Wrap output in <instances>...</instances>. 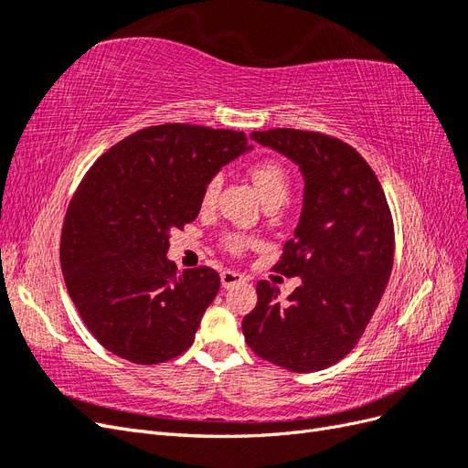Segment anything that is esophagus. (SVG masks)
I'll return each instance as SVG.
<instances>
[{
  "label": "esophagus",
  "mask_w": 468,
  "mask_h": 468,
  "mask_svg": "<svg viewBox=\"0 0 468 468\" xmlns=\"http://www.w3.org/2000/svg\"><path fill=\"white\" fill-rule=\"evenodd\" d=\"M220 281H222V287H234L238 285V282H244V275L238 273V271H232V269H224V271L220 273Z\"/></svg>",
  "instance_id": "esophagus-1"
}]
</instances>
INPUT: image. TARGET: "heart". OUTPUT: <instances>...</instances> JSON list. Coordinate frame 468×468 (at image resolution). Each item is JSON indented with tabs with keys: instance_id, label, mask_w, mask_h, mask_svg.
I'll return each instance as SVG.
<instances>
[{
	"instance_id": "b5f03b06",
	"label": "heart",
	"mask_w": 468,
	"mask_h": 468,
	"mask_svg": "<svg viewBox=\"0 0 468 468\" xmlns=\"http://www.w3.org/2000/svg\"><path fill=\"white\" fill-rule=\"evenodd\" d=\"M250 177L253 181V186L258 187L261 199L267 207H271V205L279 207L289 199L291 187H292V177H291V172L287 169V165L282 162H279L275 158L258 160L250 167ZM220 189H222V176H212L203 189L201 207L203 208L215 207ZM248 244H250V239L242 234H236V232H229L222 238V246L230 253H242Z\"/></svg>"
}]
</instances>
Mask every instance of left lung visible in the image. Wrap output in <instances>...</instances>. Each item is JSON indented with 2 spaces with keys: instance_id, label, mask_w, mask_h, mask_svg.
<instances>
[{
  "instance_id": "left-lung-1",
  "label": "left lung",
  "mask_w": 468,
  "mask_h": 468,
  "mask_svg": "<svg viewBox=\"0 0 468 468\" xmlns=\"http://www.w3.org/2000/svg\"><path fill=\"white\" fill-rule=\"evenodd\" d=\"M251 140L285 154L304 176V207L273 271L301 277L287 301L258 281V304L244 316L246 344L294 373L322 371L357 346L388 285L394 224L371 165L330 134L271 129Z\"/></svg>"
}]
</instances>
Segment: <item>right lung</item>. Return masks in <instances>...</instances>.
Returning a JSON list of instances; mask_svg holds the SVG:
<instances>
[{
  "mask_svg": "<svg viewBox=\"0 0 468 468\" xmlns=\"http://www.w3.org/2000/svg\"><path fill=\"white\" fill-rule=\"evenodd\" d=\"M244 133L155 124L111 146L68 205L60 265L69 299L93 337L136 365L189 349L220 277L201 265L179 271L169 234L201 210L207 181L246 152Z\"/></svg>",
  "mask_w": 468,
  "mask_h": 468,
  "instance_id": "1",
  "label": "right lung"
}]
</instances>
